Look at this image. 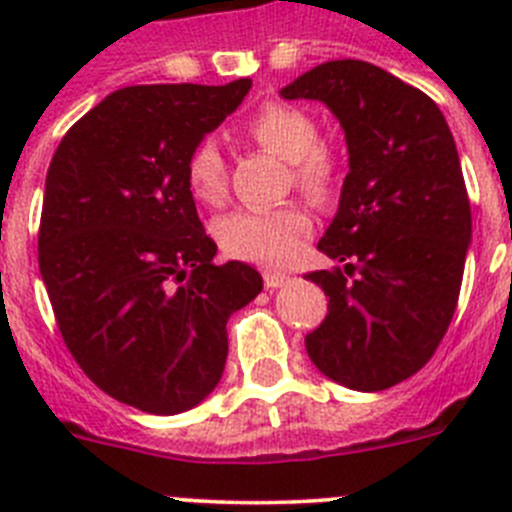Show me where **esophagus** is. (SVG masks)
<instances>
[{"mask_svg": "<svg viewBox=\"0 0 512 512\" xmlns=\"http://www.w3.org/2000/svg\"><path fill=\"white\" fill-rule=\"evenodd\" d=\"M264 284L266 289H279L289 284V277L287 274H279V271H264Z\"/></svg>", "mask_w": 512, "mask_h": 512, "instance_id": "1", "label": "esophagus"}]
</instances>
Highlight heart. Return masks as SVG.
<instances>
[{
	"label": "heart",
	"instance_id": "1",
	"mask_svg": "<svg viewBox=\"0 0 512 512\" xmlns=\"http://www.w3.org/2000/svg\"><path fill=\"white\" fill-rule=\"evenodd\" d=\"M248 135L261 148L292 164V182L315 200L333 187V158L318 146V125L307 112L287 104H269L248 122ZM189 192L202 205H220L228 192V169L215 140H202L187 161ZM312 233L310 215L300 205L251 207L220 217L215 235L235 259L261 266H287Z\"/></svg>",
	"mask_w": 512,
	"mask_h": 512
}]
</instances>
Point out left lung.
Returning a JSON list of instances; mask_svg holds the SVG:
<instances>
[{
	"mask_svg": "<svg viewBox=\"0 0 512 512\" xmlns=\"http://www.w3.org/2000/svg\"><path fill=\"white\" fill-rule=\"evenodd\" d=\"M279 97L323 102L348 151L318 243L346 266L307 274L330 297L307 356L348 390H387L431 359L459 300L472 210L454 135L431 97L354 58L320 63Z\"/></svg>",
	"mask_w": 512,
	"mask_h": 512,
	"instance_id": "1",
	"label": "left lung"
}]
</instances>
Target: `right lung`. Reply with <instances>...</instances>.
Segmentation results:
<instances>
[{"label":"right lung","mask_w":512,"mask_h":512,"mask_svg":"<svg viewBox=\"0 0 512 512\" xmlns=\"http://www.w3.org/2000/svg\"><path fill=\"white\" fill-rule=\"evenodd\" d=\"M248 89H117L63 135L45 176L38 261L63 341L99 390L143 413H184L215 390L225 325L264 289L243 261L215 266L187 184L189 153Z\"/></svg>","instance_id":"add662e5"}]
</instances>
